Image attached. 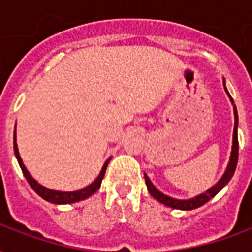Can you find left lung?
I'll return each mask as SVG.
<instances>
[{
	"instance_id": "8db88e82",
	"label": "left lung",
	"mask_w": 252,
	"mask_h": 252,
	"mask_svg": "<svg viewBox=\"0 0 252 252\" xmlns=\"http://www.w3.org/2000/svg\"><path fill=\"white\" fill-rule=\"evenodd\" d=\"M222 85H224V90L225 93L231 99V104L233 105V116H235V126H233V136H232V150H231V157H229V162L227 164V169L224 171V174L220 180L217 181L215 185L209 188V189L201 193V194L195 195L193 198H188V200H178V198H173L170 195L163 194L160 190H158L154 184L150 181V178L147 177V174L144 173V180H146V185H147V189L150 191V194L153 195L154 198L157 201H159L160 204H163L166 206H170L173 209H181V211H191V209H195V208H200L204 204H206L208 201L213 198L215 195L220 191V190L227 185L228 182L231 181L232 175L235 174V170H236V164H238V157H239V143H238V110H236V106L233 104V99L231 97V94L228 93L227 88H225V79L222 78Z\"/></svg>"
}]
</instances>
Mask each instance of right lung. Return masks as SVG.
<instances>
[{
    "label": "right lung",
    "mask_w": 252,
    "mask_h": 252,
    "mask_svg": "<svg viewBox=\"0 0 252 252\" xmlns=\"http://www.w3.org/2000/svg\"><path fill=\"white\" fill-rule=\"evenodd\" d=\"M16 129H14V135H13V148H14V155H16V158H17V162H19L20 167L23 170V174L28 181V184L31 185V188L35 190L37 194L40 195L41 198H44L48 202H52V204H72V202H78V201H82L86 200L88 197L90 195H93L98 188L101 186V182L104 180V175L105 171H106V167H108V163L110 162V158L106 159V162L102 166V169L99 171L98 177L95 178V180L88 185L86 188H83V189L75 190V191H59V190H52L48 189L46 186L40 185L37 181L30 174V171L27 170L25 167V164L23 163V159L20 157L19 153V147H17V143H16Z\"/></svg>",
    "instance_id": "add662e5"
}]
</instances>
